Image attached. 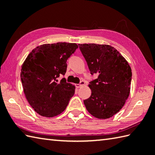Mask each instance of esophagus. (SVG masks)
Listing matches in <instances>:
<instances>
[{"label":"esophagus","mask_w":155,"mask_h":155,"mask_svg":"<svg viewBox=\"0 0 155 155\" xmlns=\"http://www.w3.org/2000/svg\"><path fill=\"white\" fill-rule=\"evenodd\" d=\"M84 84H85V83H84V81H81L80 83L76 84V87H77V88H80L81 86H83V85H84Z\"/></svg>","instance_id":"obj_1"}]
</instances>
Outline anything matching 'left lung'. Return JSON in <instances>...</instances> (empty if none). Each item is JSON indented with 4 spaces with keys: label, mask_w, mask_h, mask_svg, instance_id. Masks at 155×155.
<instances>
[{
    "label": "left lung",
    "mask_w": 155,
    "mask_h": 155,
    "mask_svg": "<svg viewBox=\"0 0 155 155\" xmlns=\"http://www.w3.org/2000/svg\"><path fill=\"white\" fill-rule=\"evenodd\" d=\"M79 48L93 75L91 95L84 101L88 113L100 119L112 117L121 109L130 94L132 71L117 49L107 45L81 44Z\"/></svg>",
    "instance_id": "obj_1"
}]
</instances>
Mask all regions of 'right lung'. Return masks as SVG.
Segmentation results:
<instances>
[{
	"label": "right lung",
	"instance_id": "obj_1",
	"mask_svg": "<svg viewBox=\"0 0 155 155\" xmlns=\"http://www.w3.org/2000/svg\"><path fill=\"white\" fill-rule=\"evenodd\" d=\"M76 43L45 44L32 51L22 65L21 78L25 97L32 108L45 117L60 114L74 94L75 87L64 78L68 58Z\"/></svg>",
	"mask_w": 155,
	"mask_h": 155
}]
</instances>
